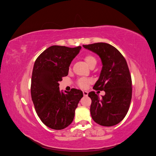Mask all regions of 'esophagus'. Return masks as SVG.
<instances>
[{
  "label": "esophagus",
  "instance_id": "obj_1",
  "mask_svg": "<svg viewBox=\"0 0 156 156\" xmlns=\"http://www.w3.org/2000/svg\"><path fill=\"white\" fill-rule=\"evenodd\" d=\"M83 92V95H84V96H88V92L87 91H86V90H84Z\"/></svg>",
  "mask_w": 156,
  "mask_h": 156
}]
</instances>
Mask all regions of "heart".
<instances>
[{"label":"heart","instance_id":"obj_1","mask_svg":"<svg viewBox=\"0 0 156 156\" xmlns=\"http://www.w3.org/2000/svg\"><path fill=\"white\" fill-rule=\"evenodd\" d=\"M84 60H85L87 64L90 67L92 65L96 64L97 61L96 58L91 55H87L84 56ZM90 83V80L86 78H81L78 80L77 83L78 85L81 88H87L88 84Z\"/></svg>","mask_w":156,"mask_h":156}]
</instances>
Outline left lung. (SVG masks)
Segmentation results:
<instances>
[{"label":"left lung","mask_w":156,"mask_h":156,"mask_svg":"<svg viewBox=\"0 0 156 156\" xmlns=\"http://www.w3.org/2000/svg\"><path fill=\"white\" fill-rule=\"evenodd\" d=\"M84 48L96 53L102 62V69L93 88L103 90L100 98L93 92L90 114L94 121L103 126L116 125L124 119L132 96V82L128 66L120 52L106 43L83 45Z\"/></svg>","instance_id":"1"}]
</instances>
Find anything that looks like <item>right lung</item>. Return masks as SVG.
Masks as SVG:
<instances>
[{
	"mask_svg": "<svg viewBox=\"0 0 156 156\" xmlns=\"http://www.w3.org/2000/svg\"><path fill=\"white\" fill-rule=\"evenodd\" d=\"M81 49L53 45L35 61L31 79V97L37 116L49 128L60 130L73 122L75 111L83 94L72 88L64 93L59 81L68 74L69 66Z\"/></svg>",
	"mask_w": 156,
	"mask_h": 156,
	"instance_id": "add662e5",
	"label": "right lung"
}]
</instances>
